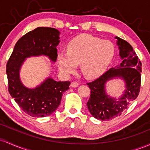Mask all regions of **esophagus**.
Segmentation results:
<instances>
[{"label":"esophagus","mask_w":150,"mask_h":150,"mask_svg":"<svg viewBox=\"0 0 150 150\" xmlns=\"http://www.w3.org/2000/svg\"><path fill=\"white\" fill-rule=\"evenodd\" d=\"M78 85L79 83H77V82H72L70 86H71L72 88H77V87H78Z\"/></svg>","instance_id":"esophagus-1"}]
</instances>
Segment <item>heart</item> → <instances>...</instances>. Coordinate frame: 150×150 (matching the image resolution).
<instances>
[{
    "label": "heart",
    "instance_id": "heart-1",
    "mask_svg": "<svg viewBox=\"0 0 150 150\" xmlns=\"http://www.w3.org/2000/svg\"><path fill=\"white\" fill-rule=\"evenodd\" d=\"M67 52L57 54L59 70L69 75L76 70L78 65L84 76L88 79L100 77L106 71L115 56L114 44L109 40L84 34L75 38L67 44Z\"/></svg>",
    "mask_w": 150,
    "mask_h": 150
}]
</instances>
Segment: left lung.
I'll list each match as a JSON object with an SVG mask.
<instances>
[{
  "mask_svg": "<svg viewBox=\"0 0 150 150\" xmlns=\"http://www.w3.org/2000/svg\"><path fill=\"white\" fill-rule=\"evenodd\" d=\"M115 38L117 40V45L122 62L110 68L99 78L87 83L91 90L87 103L89 111L94 117L103 121L111 120L120 116L131 102L137 98L140 90V60L129 42L117 36ZM115 78L122 79L126 85V90L119 98H112L106 91V83Z\"/></svg>",
  "mask_w": 150,
  "mask_h": 150,
  "instance_id": "obj_1",
  "label": "left lung"
}]
</instances>
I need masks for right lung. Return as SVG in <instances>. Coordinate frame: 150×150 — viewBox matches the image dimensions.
I'll list each match as a JSON object with an SVG mask.
<instances>
[{"mask_svg": "<svg viewBox=\"0 0 150 150\" xmlns=\"http://www.w3.org/2000/svg\"><path fill=\"white\" fill-rule=\"evenodd\" d=\"M60 33L57 29L47 27L30 31L16 42L6 65L10 95L23 111L32 117H44L53 113L70 83L57 82L48 77L35 88H29L21 82L20 70L25 59L30 57L44 55L56 62Z\"/></svg>", "mask_w": 150, "mask_h": 150, "instance_id": "right-lung-1", "label": "right lung"}]
</instances>
